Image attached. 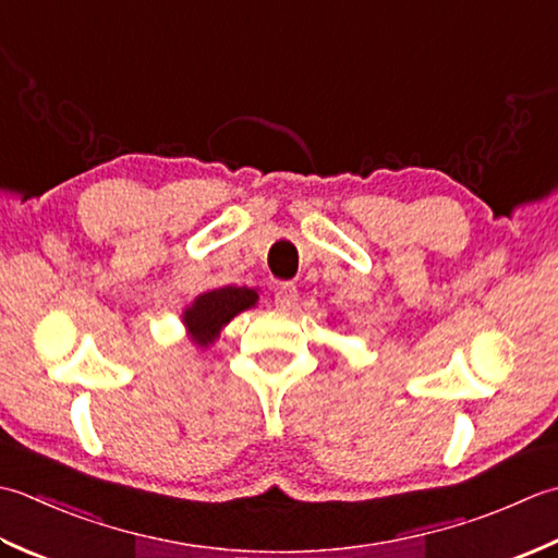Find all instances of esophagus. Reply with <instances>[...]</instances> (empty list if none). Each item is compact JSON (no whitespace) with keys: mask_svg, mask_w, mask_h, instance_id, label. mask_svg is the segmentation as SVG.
<instances>
[{"mask_svg":"<svg viewBox=\"0 0 558 558\" xmlns=\"http://www.w3.org/2000/svg\"><path fill=\"white\" fill-rule=\"evenodd\" d=\"M295 301H299V289L293 287V283H279V289H277V295H275V303H277V308L281 311V313H289L293 305H295Z\"/></svg>","mask_w":558,"mask_h":558,"instance_id":"esophagus-1","label":"esophagus"}]
</instances>
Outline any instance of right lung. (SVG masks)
Instances as JSON below:
<instances>
[{"mask_svg": "<svg viewBox=\"0 0 558 558\" xmlns=\"http://www.w3.org/2000/svg\"><path fill=\"white\" fill-rule=\"evenodd\" d=\"M257 301H259L257 289H247V287L211 289L195 295V301L185 305L180 320H183L192 342L202 349H207L221 337V329L229 325L235 315L255 308Z\"/></svg>", "mask_w": 558, "mask_h": 558, "instance_id": "1", "label": "right lung"}]
</instances>
